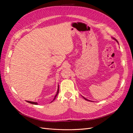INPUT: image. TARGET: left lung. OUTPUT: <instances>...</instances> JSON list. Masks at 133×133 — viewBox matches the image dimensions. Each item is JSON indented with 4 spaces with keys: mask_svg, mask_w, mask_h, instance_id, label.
I'll return each mask as SVG.
<instances>
[{
    "mask_svg": "<svg viewBox=\"0 0 133 133\" xmlns=\"http://www.w3.org/2000/svg\"><path fill=\"white\" fill-rule=\"evenodd\" d=\"M113 39H114V40H115V41H116V42H117V43H118V41H116V39H115V38H113ZM83 98H84V99H85V100H88V101H90V100H88V99H86V98H84V96H83Z\"/></svg>",
    "mask_w": 133,
    "mask_h": 133,
    "instance_id": "obj_1",
    "label": "left lung"
}]
</instances>
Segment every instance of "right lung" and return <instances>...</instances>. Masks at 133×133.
Here are the masks:
<instances>
[{"instance_id": "right-lung-1", "label": "right lung", "mask_w": 133, "mask_h": 133, "mask_svg": "<svg viewBox=\"0 0 133 133\" xmlns=\"http://www.w3.org/2000/svg\"><path fill=\"white\" fill-rule=\"evenodd\" d=\"M59 85H58V90H57V94H55V96H54V99H53V101L52 102H53V100H54L55 99V98H56V97H57V95L58 94V93H59ZM27 102H28V103H30V104H35V105H37L38 104V103H37V102H30V101H26Z\"/></svg>"}]
</instances>
